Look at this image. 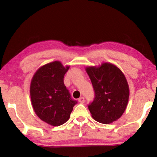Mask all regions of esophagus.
Here are the masks:
<instances>
[{
    "instance_id": "34e87169",
    "label": "esophagus",
    "mask_w": 157,
    "mask_h": 157,
    "mask_svg": "<svg viewBox=\"0 0 157 157\" xmlns=\"http://www.w3.org/2000/svg\"><path fill=\"white\" fill-rule=\"evenodd\" d=\"M78 101L80 103H82V104H83V103H84V101H85L84 100V97H80L78 99Z\"/></svg>"
}]
</instances>
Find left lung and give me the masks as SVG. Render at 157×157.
Segmentation results:
<instances>
[{
    "instance_id": "1",
    "label": "left lung",
    "mask_w": 157,
    "mask_h": 157,
    "mask_svg": "<svg viewBox=\"0 0 157 157\" xmlns=\"http://www.w3.org/2000/svg\"><path fill=\"white\" fill-rule=\"evenodd\" d=\"M95 91L94 100L88 106L93 118L109 124L121 118L129 101V88L125 76L113 63L105 62L85 68Z\"/></svg>"
}]
</instances>
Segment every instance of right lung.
I'll return each instance as SVG.
<instances>
[{"label":"right lung","instance_id":"1","mask_svg":"<svg viewBox=\"0 0 157 157\" xmlns=\"http://www.w3.org/2000/svg\"><path fill=\"white\" fill-rule=\"evenodd\" d=\"M69 68L55 61L42 66L32 78L30 93L33 109L41 121L52 126L65 123L77 104L63 84Z\"/></svg>","mask_w":157,"mask_h":157}]
</instances>
